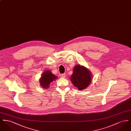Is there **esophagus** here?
Returning <instances> with one entry per match:
<instances>
[{"instance_id": "34e87169", "label": "esophagus", "mask_w": 131, "mask_h": 131, "mask_svg": "<svg viewBox=\"0 0 131 131\" xmlns=\"http://www.w3.org/2000/svg\"><path fill=\"white\" fill-rule=\"evenodd\" d=\"M65 76H66V74H61V77L62 78H65Z\"/></svg>"}]
</instances>
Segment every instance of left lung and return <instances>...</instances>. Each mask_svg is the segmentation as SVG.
<instances>
[{"instance_id": "1", "label": "left lung", "mask_w": 131, "mask_h": 131, "mask_svg": "<svg viewBox=\"0 0 131 131\" xmlns=\"http://www.w3.org/2000/svg\"><path fill=\"white\" fill-rule=\"evenodd\" d=\"M71 80L79 90H84L90 84L91 74L86 68L77 65L74 68Z\"/></svg>"}]
</instances>
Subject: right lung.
Here are the masks:
<instances>
[{
    "label": "right lung",
    "instance_id": "right-lung-1",
    "mask_svg": "<svg viewBox=\"0 0 131 131\" xmlns=\"http://www.w3.org/2000/svg\"><path fill=\"white\" fill-rule=\"evenodd\" d=\"M56 77L52 74L50 71L47 70L42 74L40 79V83L41 86L43 88H47L49 86L51 82L56 79Z\"/></svg>",
    "mask_w": 131,
    "mask_h": 131
}]
</instances>
